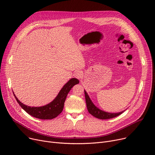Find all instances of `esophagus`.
Wrapping results in <instances>:
<instances>
[{
	"label": "esophagus",
	"instance_id": "1",
	"mask_svg": "<svg viewBox=\"0 0 155 155\" xmlns=\"http://www.w3.org/2000/svg\"><path fill=\"white\" fill-rule=\"evenodd\" d=\"M75 76L76 78H78L79 80H81V79H82L84 77V73L82 71L78 70L75 73Z\"/></svg>",
	"mask_w": 155,
	"mask_h": 155
}]
</instances>
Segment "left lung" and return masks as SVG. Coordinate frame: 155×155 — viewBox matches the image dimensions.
<instances>
[{
    "mask_svg": "<svg viewBox=\"0 0 155 155\" xmlns=\"http://www.w3.org/2000/svg\"><path fill=\"white\" fill-rule=\"evenodd\" d=\"M84 92H85V101H86L87 110L91 114H92L93 116H94L96 118H98L100 119H111V118H114L119 116L122 113H123L125 111V110H123L117 113H114V112L111 113V112L104 111L97 107V106H95L94 104L92 102V100L91 99L90 97L88 96L86 91L84 90Z\"/></svg>",
    "mask_w": 155,
    "mask_h": 155,
    "instance_id": "left-lung-1",
    "label": "left lung"
}]
</instances>
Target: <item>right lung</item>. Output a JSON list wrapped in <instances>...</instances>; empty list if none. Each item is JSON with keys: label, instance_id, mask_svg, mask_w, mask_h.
Segmentation results:
<instances>
[{"label": "right lung", "instance_id": "1", "mask_svg": "<svg viewBox=\"0 0 155 155\" xmlns=\"http://www.w3.org/2000/svg\"><path fill=\"white\" fill-rule=\"evenodd\" d=\"M78 84H79L78 79L75 78H71L67 83L64 85L53 101L40 107L28 106L20 102L14 92L13 94L20 106L29 115L40 119H52L58 116L62 112L64 103L68 92L73 86Z\"/></svg>", "mask_w": 155, "mask_h": 155}]
</instances>
